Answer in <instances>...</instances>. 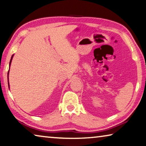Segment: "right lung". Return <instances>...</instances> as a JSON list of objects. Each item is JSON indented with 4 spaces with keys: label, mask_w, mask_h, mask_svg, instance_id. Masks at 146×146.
<instances>
[{
    "label": "right lung",
    "mask_w": 146,
    "mask_h": 146,
    "mask_svg": "<svg viewBox=\"0 0 146 146\" xmlns=\"http://www.w3.org/2000/svg\"><path fill=\"white\" fill-rule=\"evenodd\" d=\"M13 55L11 56V60H10V62H9V66H10V65H11V61H12V59H13ZM9 72V71H8ZM7 75H9V72L7 73ZM8 86H9V84L8 83Z\"/></svg>",
    "instance_id": "1"
}]
</instances>
